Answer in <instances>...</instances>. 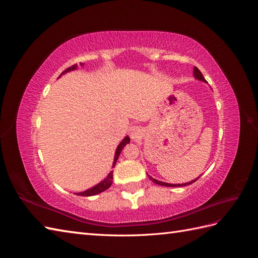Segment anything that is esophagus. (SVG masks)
Listing matches in <instances>:
<instances>
[{
  "label": "esophagus",
  "instance_id": "obj_1",
  "mask_svg": "<svg viewBox=\"0 0 258 258\" xmlns=\"http://www.w3.org/2000/svg\"><path fill=\"white\" fill-rule=\"evenodd\" d=\"M129 135H130V138L134 140V141H137L138 139L142 137L143 129L139 126H132L129 129Z\"/></svg>",
  "mask_w": 258,
  "mask_h": 258
}]
</instances>
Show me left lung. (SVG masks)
Masks as SVG:
<instances>
[{"label": "left lung", "mask_w": 258, "mask_h": 258, "mask_svg": "<svg viewBox=\"0 0 258 258\" xmlns=\"http://www.w3.org/2000/svg\"><path fill=\"white\" fill-rule=\"evenodd\" d=\"M194 76H195V79H197V80H199V81H202V82H207V81L205 80L204 75H202V73L199 71V69H198V68H196V67L194 68ZM148 177H150V178L152 179V181H153L154 183L158 184V185H161V186H167V187H178V186H186V185H190V184H192L194 182H196L197 179L199 178V177H197L196 179H192L191 182H189V183H185V184H169V183H165V182H160V181H157V179L153 178V177H152V176H150V175H148Z\"/></svg>", "instance_id": "8db88e82"}]
</instances>
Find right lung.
Returning a JSON list of instances; mask_svg holds the SVG:
<instances>
[{
  "label": "right lung",
  "instance_id": "1",
  "mask_svg": "<svg viewBox=\"0 0 258 258\" xmlns=\"http://www.w3.org/2000/svg\"><path fill=\"white\" fill-rule=\"evenodd\" d=\"M81 66H83V63H81ZM76 69H77V64H73L72 67H70V68H68L67 70H64V71L60 74V76H61L62 74H66V73L70 72V71H73V70H76ZM60 76H59V77H60ZM129 142H130V138H129V137H126V138H124V139L122 140V141L120 142V144H119L118 146H117L116 152H115L114 162H113V168H114L115 165H116V161H117V159H118V157H119V155H120V153H121V151H122L123 146L126 145V144H128ZM112 183H113V171H111V172L108 173V175L103 179L102 182H100L99 184H97L96 186L91 187V188H89V189H87V190L82 191V192H76V195H77V196H84V197L93 196V195H98V194H100V192H102V191L106 190L107 188H110Z\"/></svg>",
  "mask_w": 258,
  "mask_h": 258
}]
</instances>
